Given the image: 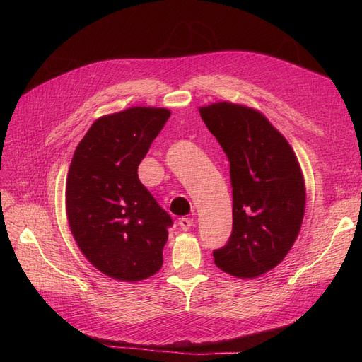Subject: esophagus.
<instances>
[{"label": "esophagus", "instance_id": "34e87169", "mask_svg": "<svg viewBox=\"0 0 362 362\" xmlns=\"http://www.w3.org/2000/svg\"><path fill=\"white\" fill-rule=\"evenodd\" d=\"M178 225H180V228L182 229V231H189V229L193 226V218L181 217L180 221H178Z\"/></svg>", "mask_w": 362, "mask_h": 362}]
</instances>
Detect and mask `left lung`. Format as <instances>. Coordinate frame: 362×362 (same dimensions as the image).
Here are the masks:
<instances>
[{
	"instance_id": "8db88e82",
	"label": "left lung",
	"mask_w": 362,
	"mask_h": 362,
	"mask_svg": "<svg viewBox=\"0 0 362 362\" xmlns=\"http://www.w3.org/2000/svg\"><path fill=\"white\" fill-rule=\"evenodd\" d=\"M199 113L228 157L233 187V233L213 252L214 264L237 278H257L286 258L300 231V164L286 137L254 108L223 101Z\"/></svg>"
}]
</instances>
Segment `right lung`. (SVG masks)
<instances>
[{
    "label": "right lung",
    "mask_w": 362,
    "mask_h": 362,
    "mask_svg": "<svg viewBox=\"0 0 362 362\" xmlns=\"http://www.w3.org/2000/svg\"><path fill=\"white\" fill-rule=\"evenodd\" d=\"M168 108L131 107L96 119L76 146L66 180V214L83 255L117 281L161 269L172 217L140 182L137 169Z\"/></svg>",
    "instance_id": "obj_1"
}]
</instances>
